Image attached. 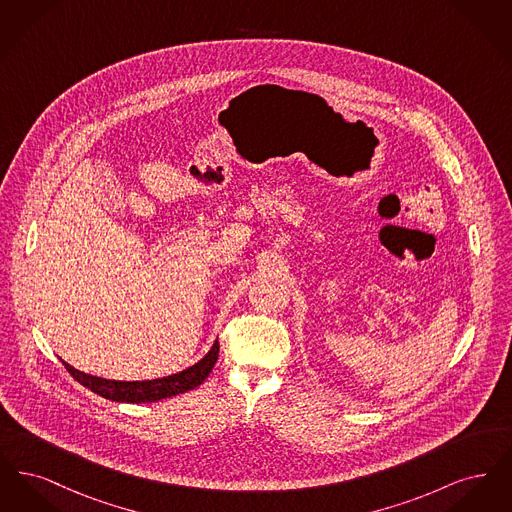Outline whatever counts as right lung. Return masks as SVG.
I'll use <instances>...</instances> for the list:
<instances>
[{"label":"right lung","mask_w":512,"mask_h":512,"mask_svg":"<svg viewBox=\"0 0 512 512\" xmlns=\"http://www.w3.org/2000/svg\"><path fill=\"white\" fill-rule=\"evenodd\" d=\"M219 359V340H215L213 347L207 351L203 359H199L195 365L188 366L171 376L155 378V380H138V382H119V380H107L92 376L86 372L76 370L74 366L67 365L63 361L65 368L71 372L74 380L82 384L84 388L98 393L101 397L117 403H155L161 399H167L178 393L197 388L213 370V366Z\"/></svg>","instance_id":"1"}]
</instances>
